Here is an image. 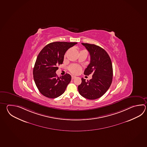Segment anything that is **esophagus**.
<instances>
[{
  "label": "esophagus",
  "mask_w": 147,
  "mask_h": 147,
  "mask_svg": "<svg viewBox=\"0 0 147 147\" xmlns=\"http://www.w3.org/2000/svg\"><path fill=\"white\" fill-rule=\"evenodd\" d=\"M75 78H76V76H72V80H74Z\"/></svg>",
  "instance_id": "1"
}]
</instances>
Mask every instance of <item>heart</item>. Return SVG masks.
<instances>
[{
  "mask_svg": "<svg viewBox=\"0 0 147 147\" xmlns=\"http://www.w3.org/2000/svg\"><path fill=\"white\" fill-rule=\"evenodd\" d=\"M69 71L72 74H78L82 71V68L80 66L76 65V64H72L69 66Z\"/></svg>",
  "mask_w": 147,
  "mask_h": 147,
  "instance_id": "b5f03b06",
  "label": "heart"
}]
</instances>
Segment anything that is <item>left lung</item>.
Wrapping results in <instances>:
<instances>
[{
    "label": "left lung",
    "instance_id": "1",
    "mask_svg": "<svg viewBox=\"0 0 147 147\" xmlns=\"http://www.w3.org/2000/svg\"><path fill=\"white\" fill-rule=\"evenodd\" d=\"M90 53V64L85 69L84 74H92V78L85 81L82 78V83L78 86L80 95L87 99L98 98L105 94L111 86L113 70V65L107 52L98 45L82 43Z\"/></svg>",
    "mask_w": 147,
    "mask_h": 147
}]
</instances>
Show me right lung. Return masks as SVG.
Masks as SVG:
<instances>
[{
	"instance_id": "add662e5",
	"label": "right lung",
	"mask_w": 147,
	"mask_h": 147,
	"mask_svg": "<svg viewBox=\"0 0 147 147\" xmlns=\"http://www.w3.org/2000/svg\"><path fill=\"white\" fill-rule=\"evenodd\" d=\"M76 44L77 42H52L39 53L33 68V78L43 96L55 98L65 92L71 76L66 74L59 77L55 72L59 69L57 66L63 63L66 51Z\"/></svg>"
}]
</instances>
